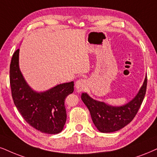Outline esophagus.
I'll use <instances>...</instances> for the list:
<instances>
[{"mask_svg": "<svg viewBox=\"0 0 157 157\" xmlns=\"http://www.w3.org/2000/svg\"><path fill=\"white\" fill-rule=\"evenodd\" d=\"M86 83L85 79H78V81H76L75 84V90L77 92H81L84 90L85 87L86 86Z\"/></svg>", "mask_w": 157, "mask_h": 157, "instance_id": "1", "label": "esophagus"}]
</instances>
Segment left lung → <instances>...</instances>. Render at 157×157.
<instances>
[{
	"mask_svg": "<svg viewBox=\"0 0 157 157\" xmlns=\"http://www.w3.org/2000/svg\"><path fill=\"white\" fill-rule=\"evenodd\" d=\"M147 76L138 92L132 100L120 106H113L93 99L86 92L82 94V100L90 111L92 121L100 132H113L122 129L132 121L146 92Z\"/></svg>",
	"mask_w": 157,
	"mask_h": 157,
	"instance_id": "left-lung-1",
	"label": "left lung"
}]
</instances>
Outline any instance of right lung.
Returning a JSON list of instances; mask_svg holds the SVG:
<instances>
[{"label":"right lung","instance_id":"add662e5","mask_svg":"<svg viewBox=\"0 0 157 157\" xmlns=\"http://www.w3.org/2000/svg\"><path fill=\"white\" fill-rule=\"evenodd\" d=\"M19 49L13 53L10 65V85L17 110L31 127L46 134H57L67 119L65 99L73 93L74 82L63 83L44 92L29 86L19 65Z\"/></svg>","mask_w":157,"mask_h":157}]
</instances>
